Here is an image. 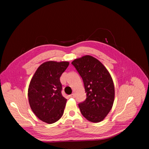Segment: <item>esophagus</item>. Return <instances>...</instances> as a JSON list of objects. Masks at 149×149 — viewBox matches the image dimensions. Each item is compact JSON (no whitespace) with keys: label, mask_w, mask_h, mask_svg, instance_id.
<instances>
[{"label":"esophagus","mask_w":149,"mask_h":149,"mask_svg":"<svg viewBox=\"0 0 149 149\" xmlns=\"http://www.w3.org/2000/svg\"><path fill=\"white\" fill-rule=\"evenodd\" d=\"M70 97H73V98H74V97H75V94H74V93H73V94H71V95H70Z\"/></svg>","instance_id":"obj_1"}]
</instances>
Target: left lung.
I'll use <instances>...</instances> for the list:
<instances>
[{"label": "left lung", "mask_w": 149, "mask_h": 149, "mask_svg": "<svg viewBox=\"0 0 149 149\" xmlns=\"http://www.w3.org/2000/svg\"><path fill=\"white\" fill-rule=\"evenodd\" d=\"M82 78L86 99L78 106L82 115L92 123L104 119L114 101V86L109 71L101 63L89 55L72 61Z\"/></svg>", "instance_id": "8db88e82"}]
</instances>
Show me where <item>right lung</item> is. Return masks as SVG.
I'll return each instance as SVG.
<instances>
[{"instance_id":"right-lung-1","label":"right lung","mask_w":149,"mask_h":149,"mask_svg":"<svg viewBox=\"0 0 149 149\" xmlns=\"http://www.w3.org/2000/svg\"><path fill=\"white\" fill-rule=\"evenodd\" d=\"M68 65V61L45 62L30 81L28 90L30 107L45 123H55L63 114L67 100L61 94L60 78Z\"/></svg>"}]
</instances>
